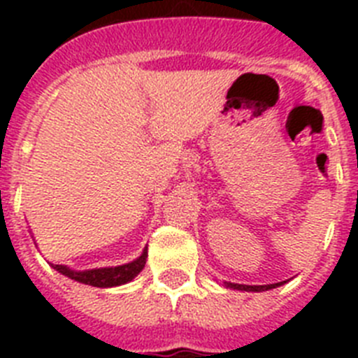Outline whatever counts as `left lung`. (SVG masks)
<instances>
[{
  "mask_svg": "<svg viewBox=\"0 0 358 358\" xmlns=\"http://www.w3.org/2000/svg\"><path fill=\"white\" fill-rule=\"evenodd\" d=\"M229 289H236V290H249V292H262V290H268L274 289V287L281 285V283H274V285H238V283H226Z\"/></svg>",
  "mask_w": 358,
  "mask_h": 358,
  "instance_id": "left-lung-1",
  "label": "left lung"
}]
</instances>
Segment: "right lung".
Masks as SVG:
<instances>
[{
    "label": "right lung",
    "mask_w": 358,
    "mask_h": 358,
    "mask_svg": "<svg viewBox=\"0 0 358 358\" xmlns=\"http://www.w3.org/2000/svg\"><path fill=\"white\" fill-rule=\"evenodd\" d=\"M147 264V249L143 251V255L138 258V260L131 262V264L118 265V267H103V268H91V271H84V273H77V271H71V268L64 267V265H53L52 267L55 271H59L64 276L71 278L75 281H80L85 285L93 287H116L123 285L131 281L132 278L138 276L141 273V268Z\"/></svg>",
    "instance_id": "add662e5"
}]
</instances>
